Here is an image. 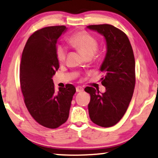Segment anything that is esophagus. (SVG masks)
I'll list each match as a JSON object with an SVG mask.
<instances>
[{
	"label": "esophagus",
	"mask_w": 158,
	"mask_h": 158,
	"mask_svg": "<svg viewBox=\"0 0 158 158\" xmlns=\"http://www.w3.org/2000/svg\"><path fill=\"white\" fill-rule=\"evenodd\" d=\"M84 90L83 87H82V86H77L76 87V91L77 92H83Z\"/></svg>",
	"instance_id": "obj_1"
}]
</instances>
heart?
Wrapping results in <instances>:
<instances>
[{
  "label": "heart",
  "instance_id": "obj_1",
  "mask_svg": "<svg viewBox=\"0 0 158 158\" xmlns=\"http://www.w3.org/2000/svg\"><path fill=\"white\" fill-rule=\"evenodd\" d=\"M70 42L77 47L84 55L92 57L98 49V42L97 39L86 31H80L74 34L70 38ZM68 49L62 44H58L56 47L55 54L58 61L62 62L65 60Z\"/></svg>",
  "mask_w": 158,
  "mask_h": 158
}]
</instances>
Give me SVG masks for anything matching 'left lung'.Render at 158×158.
I'll return each instance as SVG.
<instances>
[{
	"instance_id": "obj_1",
	"label": "left lung",
	"mask_w": 158,
	"mask_h": 158,
	"mask_svg": "<svg viewBox=\"0 0 158 158\" xmlns=\"http://www.w3.org/2000/svg\"><path fill=\"white\" fill-rule=\"evenodd\" d=\"M88 29L105 37L107 51L100 70L104 73L101 83L106 92L86 87L90 94L88 112L90 120L102 127L119 122L126 113L135 86V60L133 49L124 32L110 24L89 25Z\"/></svg>"
}]
</instances>
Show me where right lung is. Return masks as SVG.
Here are the masks:
<instances>
[{
	"mask_svg": "<svg viewBox=\"0 0 158 158\" xmlns=\"http://www.w3.org/2000/svg\"><path fill=\"white\" fill-rule=\"evenodd\" d=\"M64 26L47 27L34 32L23 49L20 64V84L26 106L42 126L56 129L68 120L75 88L55 90L52 77L59 68L55 54L58 38L66 31Z\"/></svg>",
	"mask_w": 158,
	"mask_h": 158,
	"instance_id": "1",
	"label": "right lung"
}]
</instances>
